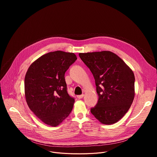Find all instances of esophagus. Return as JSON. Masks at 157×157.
Instances as JSON below:
<instances>
[{"label":"esophagus","instance_id":"esophagus-1","mask_svg":"<svg viewBox=\"0 0 157 157\" xmlns=\"http://www.w3.org/2000/svg\"><path fill=\"white\" fill-rule=\"evenodd\" d=\"M83 96H84V94H81V95H78L77 96V97L78 98H79V99H81V98H82L83 97Z\"/></svg>","mask_w":157,"mask_h":157}]
</instances>
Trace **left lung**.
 I'll return each instance as SVG.
<instances>
[{
	"instance_id": "left-lung-1",
	"label": "left lung",
	"mask_w": 157,
	"mask_h": 157,
	"mask_svg": "<svg viewBox=\"0 0 157 157\" xmlns=\"http://www.w3.org/2000/svg\"><path fill=\"white\" fill-rule=\"evenodd\" d=\"M95 79L98 100L90 111L101 123L111 125L127 113L135 96L133 71L109 51L80 53Z\"/></svg>"
}]
</instances>
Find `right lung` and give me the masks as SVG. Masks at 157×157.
<instances>
[{
    "label": "right lung",
    "instance_id": "add662e5",
    "mask_svg": "<svg viewBox=\"0 0 157 157\" xmlns=\"http://www.w3.org/2000/svg\"><path fill=\"white\" fill-rule=\"evenodd\" d=\"M77 59L73 53L56 51L39 57L25 77V95L30 109L45 124L58 126L72 110L65 73Z\"/></svg>",
    "mask_w": 157,
    "mask_h": 157
}]
</instances>
